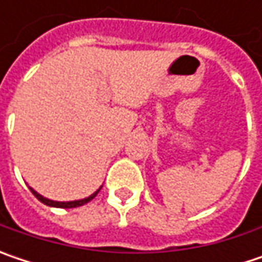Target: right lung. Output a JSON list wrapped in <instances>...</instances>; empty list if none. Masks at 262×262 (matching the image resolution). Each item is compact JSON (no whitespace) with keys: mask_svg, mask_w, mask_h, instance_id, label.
<instances>
[{"mask_svg":"<svg viewBox=\"0 0 262 262\" xmlns=\"http://www.w3.org/2000/svg\"><path fill=\"white\" fill-rule=\"evenodd\" d=\"M32 194L38 199L41 203H44V205H47V206H53V208H77V206H83L85 203H89L92 199H95L96 197V194L99 192V190L96 192H93L90 197H87V199H83V200H75V202H53V200H49V199H46V197H42L41 194L35 191V190H32V188H29Z\"/></svg>","mask_w":262,"mask_h":262,"instance_id":"obj_1","label":"right lung"}]
</instances>
